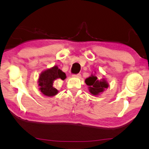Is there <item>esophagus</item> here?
Listing matches in <instances>:
<instances>
[{"instance_id":"34e87169","label":"esophagus","mask_w":149,"mask_h":149,"mask_svg":"<svg viewBox=\"0 0 149 149\" xmlns=\"http://www.w3.org/2000/svg\"><path fill=\"white\" fill-rule=\"evenodd\" d=\"M73 77H81V75L80 74H74L72 75Z\"/></svg>"}]
</instances>
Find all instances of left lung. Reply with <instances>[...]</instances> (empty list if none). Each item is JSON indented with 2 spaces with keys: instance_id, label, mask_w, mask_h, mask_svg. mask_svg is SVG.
Returning <instances> with one entry per match:
<instances>
[{
  "instance_id": "obj_1",
  "label": "left lung",
  "mask_w": 149,
  "mask_h": 149,
  "mask_svg": "<svg viewBox=\"0 0 149 149\" xmlns=\"http://www.w3.org/2000/svg\"><path fill=\"white\" fill-rule=\"evenodd\" d=\"M85 83L89 86L88 88L90 93L94 95H97L100 93L102 92L104 89L107 88L109 86L108 83L104 79L98 80L97 77L93 74H91L90 77L85 80Z\"/></svg>"
}]
</instances>
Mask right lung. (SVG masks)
<instances>
[{
    "label": "right lung",
    "mask_w": 149,
    "mask_h": 149,
    "mask_svg": "<svg viewBox=\"0 0 149 149\" xmlns=\"http://www.w3.org/2000/svg\"><path fill=\"white\" fill-rule=\"evenodd\" d=\"M66 74L59 69L57 66L47 69L40 74L38 79L40 90L43 95L47 97L54 96L58 93V90L53 86V83L56 79H61L65 80Z\"/></svg>",
    "instance_id": "obj_1"
}]
</instances>
